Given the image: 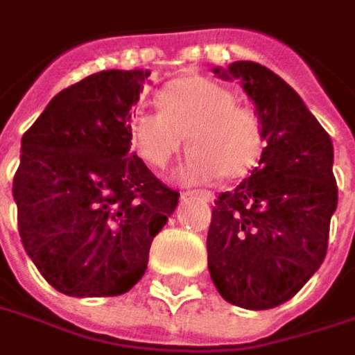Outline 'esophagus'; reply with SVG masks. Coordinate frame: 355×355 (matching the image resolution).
I'll return each instance as SVG.
<instances>
[{"instance_id": "esophagus-1", "label": "esophagus", "mask_w": 355, "mask_h": 355, "mask_svg": "<svg viewBox=\"0 0 355 355\" xmlns=\"http://www.w3.org/2000/svg\"><path fill=\"white\" fill-rule=\"evenodd\" d=\"M184 194H196V196H200V198L207 200V202H212V200H214V194L210 193V191H187Z\"/></svg>"}]
</instances>
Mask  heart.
<instances>
[{
    "mask_svg": "<svg viewBox=\"0 0 355 355\" xmlns=\"http://www.w3.org/2000/svg\"><path fill=\"white\" fill-rule=\"evenodd\" d=\"M161 109L139 107L129 119L132 148L155 168H166L184 147L193 150L180 166L187 182L246 177L262 155V121L236 105L230 89L205 77L177 79L159 93Z\"/></svg>",
    "mask_w": 355,
    "mask_h": 355,
    "instance_id": "1",
    "label": "heart"
}]
</instances>
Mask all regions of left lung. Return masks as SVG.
<instances>
[{
  "label": "left lung",
  "mask_w": 355,
  "mask_h": 355,
  "mask_svg": "<svg viewBox=\"0 0 355 355\" xmlns=\"http://www.w3.org/2000/svg\"><path fill=\"white\" fill-rule=\"evenodd\" d=\"M223 77L242 79L256 103L266 147L252 175L218 194L208 226V270L224 300L268 310L288 302L328 252L338 207L328 132L276 73L236 61Z\"/></svg>",
  "instance_id": "8db88e82"
}]
</instances>
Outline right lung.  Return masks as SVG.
<instances>
[{"label":"right lung","instance_id":"1","mask_svg":"<svg viewBox=\"0 0 355 355\" xmlns=\"http://www.w3.org/2000/svg\"><path fill=\"white\" fill-rule=\"evenodd\" d=\"M148 71H101L55 95L21 139L13 177L25 252L55 290L119 296L137 284L177 191L131 153Z\"/></svg>","mask_w":355,"mask_h":355}]
</instances>
